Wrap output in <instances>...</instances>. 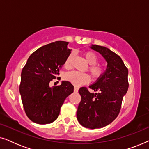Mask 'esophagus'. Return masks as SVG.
<instances>
[{"instance_id": "34e87169", "label": "esophagus", "mask_w": 149, "mask_h": 149, "mask_svg": "<svg viewBox=\"0 0 149 149\" xmlns=\"http://www.w3.org/2000/svg\"><path fill=\"white\" fill-rule=\"evenodd\" d=\"M74 92H78V91H79V87H77V86H75L74 88Z\"/></svg>"}]
</instances>
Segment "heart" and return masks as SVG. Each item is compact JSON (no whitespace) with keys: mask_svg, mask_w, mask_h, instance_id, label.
Here are the masks:
<instances>
[{"mask_svg":"<svg viewBox=\"0 0 149 149\" xmlns=\"http://www.w3.org/2000/svg\"><path fill=\"white\" fill-rule=\"evenodd\" d=\"M84 56L87 62L89 63L88 70L90 72L93 78L98 79L102 76L104 73V68L100 64H97L99 58L96 54L91 51H87L84 53ZM73 57V54H70L67 57L64 62V67L67 69L70 68L71 67V60ZM65 79L66 81L72 83V85L76 86L85 85L88 83L90 81V76L85 72H80L77 71H71L67 73L65 75Z\"/></svg>","mask_w":149,"mask_h":149,"instance_id":"obj_1","label":"heart"}]
</instances>
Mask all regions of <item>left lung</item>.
I'll list each match as a JSON object with an SVG mask.
<instances>
[{
    "instance_id": "obj_1",
    "label": "left lung",
    "mask_w": 149,
    "mask_h": 149,
    "mask_svg": "<svg viewBox=\"0 0 149 149\" xmlns=\"http://www.w3.org/2000/svg\"><path fill=\"white\" fill-rule=\"evenodd\" d=\"M91 48L104 58L107 68L102 76L89 86L98 93L89 92L87 87L79 89L81 100L77 117L83 127L97 129L109 125L119 115L129 87L128 70L121 58L109 49L97 45H92Z\"/></svg>"
}]
</instances>
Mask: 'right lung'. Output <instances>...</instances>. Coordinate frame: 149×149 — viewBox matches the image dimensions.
Here are the masks:
<instances>
[{
	"label": "right lung",
	"instance_id": "right-lung-1",
	"mask_svg": "<svg viewBox=\"0 0 149 149\" xmlns=\"http://www.w3.org/2000/svg\"><path fill=\"white\" fill-rule=\"evenodd\" d=\"M68 44L59 40L41 47L30 55L22 69L19 92L26 115L34 123L54 122L65 99L74 90L69 81L52 87L49 85L70 54Z\"/></svg>",
	"mask_w": 149,
	"mask_h": 149
}]
</instances>
